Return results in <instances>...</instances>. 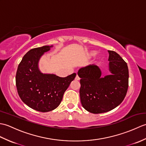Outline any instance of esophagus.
Listing matches in <instances>:
<instances>
[{"label": "esophagus", "instance_id": "1", "mask_svg": "<svg viewBox=\"0 0 146 146\" xmlns=\"http://www.w3.org/2000/svg\"><path fill=\"white\" fill-rule=\"evenodd\" d=\"M75 80H80V77H79L78 75L76 76V77H75Z\"/></svg>", "mask_w": 146, "mask_h": 146}]
</instances>
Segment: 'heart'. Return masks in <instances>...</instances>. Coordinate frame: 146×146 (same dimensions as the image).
I'll use <instances>...</instances> for the list:
<instances>
[{"label": "heart", "mask_w": 146, "mask_h": 146, "mask_svg": "<svg viewBox=\"0 0 146 146\" xmlns=\"http://www.w3.org/2000/svg\"><path fill=\"white\" fill-rule=\"evenodd\" d=\"M95 54H96L95 52H92L89 54V56H94Z\"/></svg>", "instance_id": "heart-1"}]
</instances>
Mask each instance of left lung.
Instances as JSON below:
<instances>
[{
    "label": "left lung",
    "mask_w": 146,
    "mask_h": 146,
    "mask_svg": "<svg viewBox=\"0 0 146 146\" xmlns=\"http://www.w3.org/2000/svg\"><path fill=\"white\" fill-rule=\"evenodd\" d=\"M111 75L101 77V71L92 64L80 69V100L83 107L92 113L107 112L117 107L125 97L129 86L126 62L113 51H108Z\"/></svg>",
    "instance_id": "1"
}]
</instances>
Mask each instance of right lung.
Wrapping results in <instances>:
<instances>
[{"label": "right lung", "instance_id": "right-lung-1", "mask_svg": "<svg viewBox=\"0 0 146 146\" xmlns=\"http://www.w3.org/2000/svg\"><path fill=\"white\" fill-rule=\"evenodd\" d=\"M52 46L31 49L24 56L17 68L15 85L19 96L24 104L37 111L47 112L57 108L64 93L76 73L64 78L40 72L38 63L44 52Z\"/></svg>", "mask_w": 146, "mask_h": 146}]
</instances>
